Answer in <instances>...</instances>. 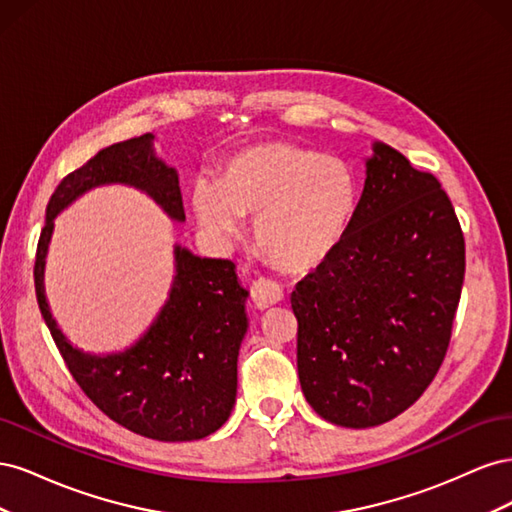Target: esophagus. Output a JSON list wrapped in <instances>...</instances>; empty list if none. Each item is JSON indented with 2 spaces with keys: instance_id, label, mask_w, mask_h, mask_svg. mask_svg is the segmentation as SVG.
Returning a JSON list of instances; mask_svg holds the SVG:
<instances>
[{
  "instance_id": "34e87169",
  "label": "esophagus",
  "mask_w": 512,
  "mask_h": 512,
  "mask_svg": "<svg viewBox=\"0 0 512 512\" xmlns=\"http://www.w3.org/2000/svg\"><path fill=\"white\" fill-rule=\"evenodd\" d=\"M252 299L260 309H267L275 303H280L284 299V290L277 282L265 280V277H260L252 284Z\"/></svg>"
}]
</instances>
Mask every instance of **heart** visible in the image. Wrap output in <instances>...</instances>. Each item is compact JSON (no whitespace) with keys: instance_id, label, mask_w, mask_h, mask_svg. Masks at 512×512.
Segmentation results:
<instances>
[{"instance_id":"1","label":"heart","mask_w":512,"mask_h":512,"mask_svg":"<svg viewBox=\"0 0 512 512\" xmlns=\"http://www.w3.org/2000/svg\"><path fill=\"white\" fill-rule=\"evenodd\" d=\"M359 196L348 162L299 145L265 143L230 158L220 181L198 179L192 205L200 224L222 239L239 237L243 215H254L260 252L277 267L303 273L342 245Z\"/></svg>"}]
</instances>
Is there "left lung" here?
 Instances as JSON below:
<instances>
[{
	"label": "left lung",
	"instance_id": "8db88e82",
	"mask_svg": "<svg viewBox=\"0 0 512 512\" xmlns=\"http://www.w3.org/2000/svg\"><path fill=\"white\" fill-rule=\"evenodd\" d=\"M466 241L431 173L376 143L354 222L297 284V367L324 421L363 429L408 410L451 342Z\"/></svg>",
	"mask_w": 512,
	"mask_h": 512
}]
</instances>
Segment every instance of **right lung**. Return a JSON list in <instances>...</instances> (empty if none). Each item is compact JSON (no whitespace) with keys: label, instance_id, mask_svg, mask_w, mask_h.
I'll return each mask as SVG.
<instances>
[{"label":"right lung","instance_id":"1","mask_svg":"<svg viewBox=\"0 0 512 512\" xmlns=\"http://www.w3.org/2000/svg\"><path fill=\"white\" fill-rule=\"evenodd\" d=\"M151 143L153 134L115 143L61 179L38 239L36 299L72 378L111 421L151 440L188 442L218 431L235 406L237 356L247 331V290L237 282L235 265L198 258L177 245L175 284L158 320L130 350L108 356H91L68 344L42 286L55 215L96 185H134L170 218L185 220L175 168L153 156Z\"/></svg>","mask_w":512,"mask_h":512}]
</instances>
